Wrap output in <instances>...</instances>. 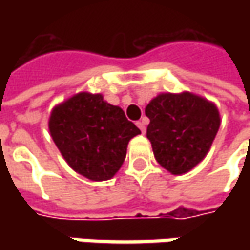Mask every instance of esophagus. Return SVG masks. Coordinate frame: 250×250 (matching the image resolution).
Returning <instances> with one entry per match:
<instances>
[{"instance_id": "esophagus-1", "label": "esophagus", "mask_w": 250, "mask_h": 250, "mask_svg": "<svg viewBox=\"0 0 250 250\" xmlns=\"http://www.w3.org/2000/svg\"><path fill=\"white\" fill-rule=\"evenodd\" d=\"M136 125H138V128L142 130V133H145V132H146V121L145 120L138 121V122H136Z\"/></svg>"}]
</instances>
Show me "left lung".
<instances>
[{
    "label": "left lung",
    "mask_w": 250,
    "mask_h": 250,
    "mask_svg": "<svg viewBox=\"0 0 250 250\" xmlns=\"http://www.w3.org/2000/svg\"><path fill=\"white\" fill-rule=\"evenodd\" d=\"M145 111L154 157L174 175L187 174L206 157L221 124L216 104L189 91L160 93Z\"/></svg>",
    "instance_id": "1"
}]
</instances>
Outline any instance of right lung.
Segmentation results:
<instances>
[{"instance_id":"add662e5","label":"right lung","mask_w":250,"mask_h":250,"mask_svg":"<svg viewBox=\"0 0 250 250\" xmlns=\"http://www.w3.org/2000/svg\"><path fill=\"white\" fill-rule=\"evenodd\" d=\"M48 129L63 160L91 181L114 177L126 157V147L140 129L118 105L100 93L81 91L51 110Z\"/></svg>"}]
</instances>
